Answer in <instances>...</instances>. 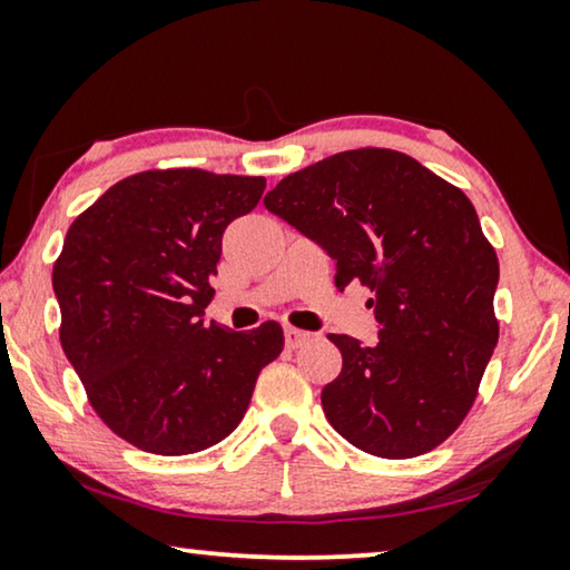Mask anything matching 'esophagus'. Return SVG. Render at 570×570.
<instances>
[{"label":"esophagus","instance_id":"obj_1","mask_svg":"<svg viewBox=\"0 0 570 570\" xmlns=\"http://www.w3.org/2000/svg\"><path fill=\"white\" fill-rule=\"evenodd\" d=\"M308 337H311L308 332H303V330H295V326H285V345L291 347V350L301 347L303 342H308Z\"/></svg>","mask_w":570,"mask_h":570}]
</instances>
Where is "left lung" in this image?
<instances>
[{"mask_svg": "<svg viewBox=\"0 0 570 570\" xmlns=\"http://www.w3.org/2000/svg\"><path fill=\"white\" fill-rule=\"evenodd\" d=\"M264 207L314 240L342 293L368 285L379 340L330 334L342 371L324 415L365 454L410 459L470 412L498 342V256L462 189L379 147L337 153L285 176Z\"/></svg>", "mask_w": 570, "mask_h": 570, "instance_id": "obj_1", "label": "left lung"}]
</instances>
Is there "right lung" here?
<instances>
[{"mask_svg":"<svg viewBox=\"0 0 570 570\" xmlns=\"http://www.w3.org/2000/svg\"><path fill=\"white\" fill-rule=\"evenodd\" d=\"M267 181L197 168L114 184L69 225L53 264L59 340L98 417L131 446L197 454L236 431L283 326L205 324L223 233Z\"/></svg>","mask_w":570,"mask_h":570,"instance_id":"add662e5","label":"right lung"}]
</instances>
